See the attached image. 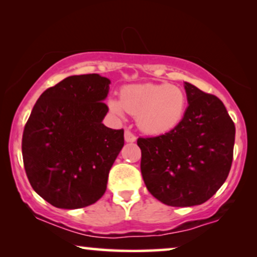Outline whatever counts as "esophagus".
<instances>
[{
    "label": "esophagus",
    "instance_id": "34e87169",
    "mask_svg": "<svg viewBox=\"0 0 257 257\" xmlns=\"http://www.w3.org/2000/svg\"><path fill=\"white\" fill-rule=\"evenodd\" d=\"M124 136H125V142H127V143H133V142H136V139H137L136 136L133 135L130 130H125Z\"/></svg>",
    "mask_w": 257,
    "mask_h": 257
}]
</instances>
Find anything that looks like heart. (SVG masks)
<instances>
[{"instance_id":"heart-1","label":"heart","mask_w":257,"mask_h":257,"mask_svg":"<svg viewBox=\"0 0 257 257\" xmlns=\"http://www.w3.org/2000/svg\"><path fill=\"white\" fill-rule=\"evenodd\" d=\"M112 113L122 117L124 110L137 115V124L147 135H164L177 127L185 114L187 99L180 87L170 84L125 86L120 101L108 100Z\"/></svg>"}]
</instances>
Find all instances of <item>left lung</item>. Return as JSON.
I'll return each instance as SVG.
<instances>
[{
    "label": "left lung",
    "instance_id": "obj_1",
    "mask_svg": "<svg viewBox=\"0 0 257 257\" xmlns=\"http://www.w3.org/2000/svg\"><path fill=\"white\" fill-rule=\"evenodd\" d=\"M188 107L177 127L140 137L143 179L165 205H201L215 194L233 163L235 125L222 101L185 83Z\"/></svg>",
    "mask_w": 257,
    "mask_h": 257
}]
</instances>
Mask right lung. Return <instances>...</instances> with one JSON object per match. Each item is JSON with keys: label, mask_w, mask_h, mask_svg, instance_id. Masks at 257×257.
<instances>
[{"label": "right lung", "mask_w": 257, "mask_h": 257, "mask_svg": "<svg viewBox=\"0 0 257 257\" xmlns=\"http://www.w3.org/2000/svg\"><path fill=\"white\" fill-rule=\"evenodd\" d=\"M110 80L97 73L70 76L41 94L24 126L22 156L31 187L57 208L98 201L124 146V130L101 120Z\"/></svg>", "instance_id": "obj_1"}]
</instances>
